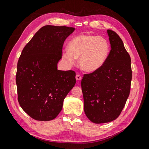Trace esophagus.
<instances>
[{
    "instance_id": "1",
    "label": "esophagus",
    "mask_w": 149,
    "mask_h": 149,
    "mask_svg": "<svg viewBox=\"0 0 149 149\" xmlns=\"http://www.w3.org/2000/svg\"><path fill=\"white\" fill-rule=\"evenodd\" d=\"M76 80H77V81L81 80V79H82L81 76L80 74H76Z\"/></svg>"
}]
</instances>
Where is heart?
<instances>
[{"instance_id":"obj_1","label":"heart","mask_w":149,"mask_h":149,"mask_svg":"<svg viewBox=\"0 0 149 149\" xmlns=\"http://www.w3.org/2000/svg\"><path fill=\"white\" fill-rule=\"evenodd\" d=\"M109 51L107 40L93 35L81 34L72 38L68 49L62 51V59L65 64L71 67L76 64V58L81 69L93 72L100 69L104 63Z\"/></svg>"}]
</instances>
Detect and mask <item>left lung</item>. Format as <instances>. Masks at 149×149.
Returning <instances> with one entry per match:
<instances>
[{"label":"left lung","instance_id":"left-lung-1","mask_svg":"<svg viewBox=\"0 0 149 149\" xmlns=\"http://www.w3.org/2000/svg\"><path fill=\"white\" fill-rule=\"evenodd\" d=\"M111 49L100 69L84 74L81 80L84 110L95 124L109 123L118 118L130 94L131 60L123 40L107 30Z\"/></svg>","mask_w":149,"mask_h":149}]
</instances>
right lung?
<instances>
[{
    "mask_svg": "<svg viewBox=\"0 0 149 149\" xmlns=\"http://www.w3.org/2000/svg\"><path fill=\"white\" fill-rule=\"evenodd\" d=\"M74 29L45 25L26 45L17 63L18 101L31 118L55 119L76 83L75 71L57 70L65 40Z\"/></svg>",
    "mask_w": 149,
    "mask_h": 149,
    "instance_id": "1",
    "label": "right lung"
}]
</instances>
